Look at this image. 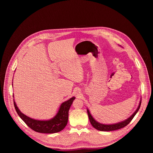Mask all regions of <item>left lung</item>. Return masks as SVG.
I'll list each match as a JSON object with an SVG mask.
<instances>
[{
  "label": "left lung",
  "instance_id": "1",
  "mask_svg": "<svg viewBox=\"0 0 153 153\" xmlns=\"http://www.w3.org/2000/svg\"><path fill=\"white\" fill-rule=\"evenodd\" d=\"M140 105H141V100L140 101L139 105V106L137 108V110L135 111V112L129 118L126 119L125 120H123L121 122H119V123H117L110 124V125L102 124V123H100L97 122L93 117L91 114H90V113L88 110V109H87V113H88V117H89L90 123L94 128H96V129L99 130V131H111L119 129L120 128H122L126 126L132 120L133 117L135 116L136 113L138 112L139 108L140 107Z\"/></svg>",
  "mask_w": 153,
  "mask_h": 153
}]
</instances>
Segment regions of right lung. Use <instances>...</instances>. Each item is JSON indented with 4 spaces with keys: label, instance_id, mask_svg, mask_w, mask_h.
Listing matches in <instances>:
<instances>
[{
    "label": "right lung",
    "instance_id": "right-lung-1",
    "mask_svg": "<svg viewBox=\"0 0 153 153\" xmlns=\"http://www.w3.org/2000/svg\"><path fill=\"white\" fill-rule=\"evenodd\" d=\"M75 99L74 97L63 102L56 115L51 119L48 120H35L28 117L22 113L16 105L14 100V105L16 111L19 117L33 130L40 133H56L62 131L66 126L68 119V111L70 108Z\"/></svg>",
    "mask_w": 153,
    "mask_h": 153
}]
</instances>
